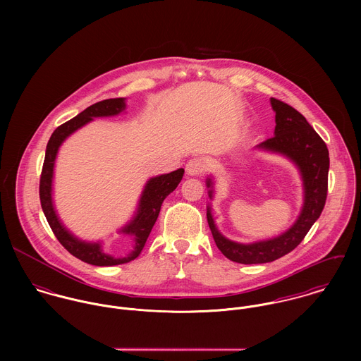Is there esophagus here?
<instances>
[{"instance_id": "esophagus-1", "label": "esophagus", "mask_w": 361, "mask_h": 361, "mask_svg": "<svg viewBox=\"0 0 361 361\" xmlns=\"http://www.w3.org/2000/svg\"><path fill=\"white\" fill-rule=\"evenodd\" d=\"M206 169V161L202 157H195L188 161L186 164V173L190 176H197L202 175Z\"/></svg>"}]
</instances>
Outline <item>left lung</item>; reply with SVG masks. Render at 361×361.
I'll return each instance as SVG.
<instances>
[{
  "instance_id": "obj_1",
  "label": "left lung",
  "mask_w": 361,
  "mask_h": 361,
  "mask_svg": "<svg viewBox=\"0 0 361 361\" xmlns=\"http://www.w3.org/2000/svg\"><path fill=\"white\" fill-rule=\"evenodd\" d=\"M275 111V136L259 143L258 149L289 157L299 166L305 183V206L296 224L283 235L253 245H239L224 238L215 228L209 207L207 221L221 253L239 264H262L283 257L296 249L319 218L328 195L329 153L325 142L311 128L306 118L289 104L271 99ZM211 179L207 186L211 188ZM212 190H209V196Z\"/></svg>"
}]
</instances>
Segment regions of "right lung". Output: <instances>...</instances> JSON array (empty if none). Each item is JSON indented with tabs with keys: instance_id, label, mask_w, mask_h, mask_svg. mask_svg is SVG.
<instances>
[{
	"instance_id": "obj_1",
	"label": "right lung",
	"mask_w": 361,
	"mask_h": 361,
	"mask_svg": "<svg viewBox=\"0 0 361 361\" xmlns=\"http://www.w3.org/2000/svg\"><path fill=\"white\" fill-rule=\"evenodd\" d=\"M123 108H125L123 99H108V100H103V102H99V103L87 106L85 111H82L79 115H76L71 121L59 125L54 130V133L47 143L44 164H43V169H42L40 190H39L40 203H42L43 212L49 221V225H50L55 238L72 256H75L87 264H92V265H100V267L118 265V264H125V262H129V261L139 257V255L142 253V250L147 242V238L154 226L164 199L171 192H173L176 189V186L182 180V176L185 173V169L179 168L171 173L157 176L147 182L145 192L142 195L140 203H139V211H137L136 218L122 229L123 233L135 236V250L128 257H111L104 253L102 246L99 243L80 242L76 238H73L62 226V224L56 218L51 200L52 169H54V161L56 157L58 147L71 133H73L76 129H79L80 126L90 122L93 118L116 115Z\"/></svg>"
}]
</instances>
